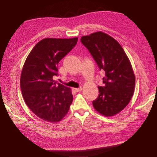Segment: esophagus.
Instances as JSON below:
<instances>
[{"instance_id": "obj_1", "label": "esophagus", "mask_w": 157, "mask_h": 157, "mask_svg": "<svg viewBox=\"0 0 157 157\" xmlns=\"http://www.w3.org/2000/svg\"><path fill=\"white\" fill-rule=\"evenodd\" d=\"M74 89V91H76V92H78V91H81V90H82V87L78 88V89H77V88H76V89Z\"/></svg>"}]
</instances>
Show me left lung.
Wrapping results in <instances>:
<instances>
[{"label":"left lung","instance_id":"obj_1","mask_svg":"<svg viewBox=\"0 0 157 157\" xmlns=\"http://www.w3.org/2000/svg\"><path fill=\"white\" fill-rule=\"evenodd\" d=\"M81 41L88 48L100 70H104V86H98L94 109L105 117H113L123 110L132 98L135 75L121 45L101 31L83 36Z\"/></svg>","mask_w":157,"mask_h":157}]
</instances>
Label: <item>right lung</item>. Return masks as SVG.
<instances>
[{"label":"right lung","instance_id":"add662e5","mask_svg":"<svg viewBox=\"0 0 157 157\" xmlns=\"http://www.w3.org/2000/svg\"><path fill=\"white\" fill-rule=\"evenodd\" d=\"M78 38H46L28 56L21 75V89L25 104L44 121L59 122L73 101L71 89L53 80L59 61L77 44Z\"/></svg>","mask_w":157,"mask_h":157}]
</instances>
